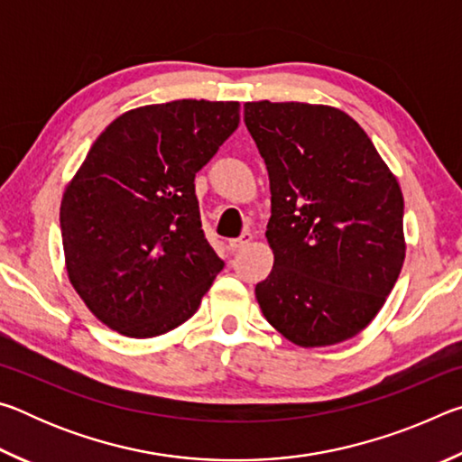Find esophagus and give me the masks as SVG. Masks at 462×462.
<instances>
[{"mask_svg": "<svg viewBox=\"0 0 462 462\" xmlns=\"http://www.w3.org/2000/svg\"><path fill=\"white\" fill-rule=\"evenodd\" d=\"M250 240H253V234H250V232H242L238 238H230V240H228V246H230L232 250H240L242 246H246Z\"/></svg>", "mask_w": 462, "mask_h": 462, "instance_id": "obj_1", "label": "esophagus"}]
</instances>
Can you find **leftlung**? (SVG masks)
<instances>
[{
    "label": "left lung",
    "instance_id": "8db88e82",
    "mask_svg": "<svg viewBox=\"0 0 462 462\" xmlns=\"http://www.w3.org/2000/svg\"><path fill=\"white\" fill-rule=\"evenodd\" d=\"M271 181V275L254 287L267 322L297 346L356 336L405 259L403 195L371 138L328 106L245 104Z\"/></svg>",
    "mask_w": 462,
    "mask_h": 462
}]
</instances>
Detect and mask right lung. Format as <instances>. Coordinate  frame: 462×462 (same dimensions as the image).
Instances as JSON below:
<instances>
[{"label": "right lung", "mask_w": 462, "mask_h": 462, "mask_svg": "<svg viewBox=\"0 0 462 462\" xmlns=\"http://www.w3.org/2000/svg\"><path fill=\"white\" fill-rule=\"evenodd\" d=\"M240 122L238 101L179 99L101 132L60 203L69 279L130 338L181 326L224 269L201 228L195 173Z\"/></svg>", "instance_id": "add662e5"}]
</instances>
